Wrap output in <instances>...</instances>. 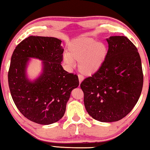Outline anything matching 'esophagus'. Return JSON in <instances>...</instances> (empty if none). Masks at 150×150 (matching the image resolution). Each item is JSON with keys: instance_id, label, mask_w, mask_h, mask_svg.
Instances as JSON below:
<instances>
[{"instance_id": "obj_1", "label": "esophagus", "mask_w": 150, "mask_h": 150, "mask_svg": "<svg viewBox=\"0 0 150 150\" xmlns=\"http://www.w3.org/2000/svg\"><path fill=\"white\" fill-rule=\"evenodd\" d=\"M78 76H79V82L81 83L83 81V80L84 79V77H83V75L81 74H79L78 75Z\"/></svg>"}]
</instances>
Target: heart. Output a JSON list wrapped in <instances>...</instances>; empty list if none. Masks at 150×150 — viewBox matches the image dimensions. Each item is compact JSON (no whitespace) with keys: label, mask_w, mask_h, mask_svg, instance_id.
I'll return each instance as SVG.
<instances>
[{"label":"heart","mask_w":150,"mask_h":150,"mask_svg":"<svg viewBox=\"0 0 150 150\" xmlns=\"http://www.w3.org/2000/svg\"><path fill=\"white\" fill-rule=\"evenodd\" d=\"M108 50L103 42L87 37H81L71 41L68 47V53L64 54L63 61L69 67L79 61V70L87 75L98 70L108 56Z\"/></svg>","instance_id":"heart-1"}]
</instances>
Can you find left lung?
<instances>
[{
    "instance_id": "8db88e82",
    "label": "left lung",
    "mask_w": 150,
    "mask_h": 150,
    "mask_svg": "<svg viewBox=\"0 0 150 150\" xmlns=\"http://www.w3.org/2000/svg\"><path fill=\"white\" fill-rule=\"evenodd\" d=\"M108 53L103 64L81 83L87 113L100 122L118 121L137 104L143 85L137 48L126 36L107 39Z\"/></svg>"
}]
</instances>
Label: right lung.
Instances as JSON below:
<instances>
[{
	"instance_id": "add662e5",
	"label": "right lung",
	"mask_w": 150,
	"mask_h": 150,
	"mask_svg": "<svg viewBox=\"0 0 150 150\" xmlns=\"http://www.w3.org/2000/svg\"><path fill=\"white\" fill-rule=\"evenodd\" d=\"M61 42L54 37L31 36L16 46L11 56L8 83L13 102L25 117L40 125L63 117L71 92L79 85L78 76L62 67ZM30 57L43 61L42 74L33 81L26 75Z\"/></svg>"
}]
</instances>
